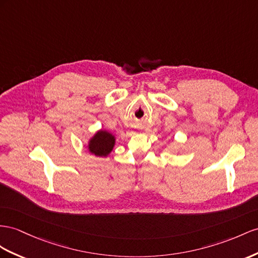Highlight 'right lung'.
I'll use <instances>...</instances> for the list:
<instances>
[{
  "label": "right lung",
  "instance_id": "add662e5",
  "mask_svg": "<svg viewBox=\"0 0 258 258\" xmlns=\"http://www.w3.org/2000/svg\"><path fill=\"white\" fill-rule=\"evenodd\" d=\"M114 143V136L105 131H99L89 142V150L96 156H107L113 149Z\"/></svg>",
  "mask_w": 258,
  "mask_h": 258
}]
</instances>
